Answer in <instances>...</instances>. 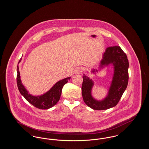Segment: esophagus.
Here are the masks:
<instances>
[{
    "label": "esophagus",
    "instance_id": "obj_1",
    "mask_svg": "<svg viewBox=\"0 0 149 149\" xmlns=\"http://www.w3.org/2000/svg\"><path fill=\"white\" fill-rule=\"evenodd\" d=\"M83 69L81 67H78L75 69V74H80L83 71Z\"/></svg>",
    "mask_w": 149,
    "mask_h": 149
}]
</instances>
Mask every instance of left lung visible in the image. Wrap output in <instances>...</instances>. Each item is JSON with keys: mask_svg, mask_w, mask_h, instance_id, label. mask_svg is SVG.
<instances>
[{"mask_svg": "<svg viewBox=\"0 0 149 149\" xmlns=\"http://www.w3.org/2000/svg\"><path fill=\"white\" fill-rule=\"evenodd\" d=\"M111 65L113 74L106 97L101 100L93 96L94 82L91 78L83 75L81 86L83 98L85 104L94 110H106L116 106L125 91L128 82V60L126 54L120 46L107 48L102 55L97 69L93 68L91 73L97 74L105 67ZM87 72H88V71Z\"/></svg>", "mask_w": 149, "mask_h": 149, "instance_id": "obj_1", "label": "left lung"}]
</instances>
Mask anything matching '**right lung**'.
Wrapping results in <instances>:
<instances>
[{
	"label": "right lung",
	"mask_w": 149,
	"mask_h": 149,
	"mask_svg": "<svg viewBox=\"0 0 149 149\" xmlns=\"http://www.w3.org/2000/svg\"><path fill=\"white\" fill-rule=\"evenodd\" d=\"M22 59L21 58L19 61L18 64L21 61ZM70 78L71 77H69L58 81L50 88L49 91L43 94L33 95L29 93L24 85L22 83L18 65L17 66V83L19 92L29 103L33 106L41 109H49L56 104L60 98L63 86L68 83Z\"/></svg>",
	"instance_id": "right-lung-1"
}]
</instances>
